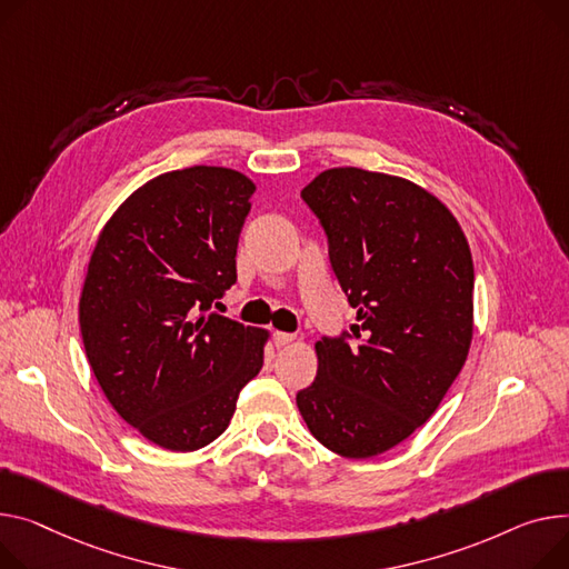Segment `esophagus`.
I'll list each match as a JSON object with an SVG mask.
<instances>
[{
	"instance_id": "34e87169",
	"label": "esophagus",
	"mask_w": 569,
	"mask_h": 569,
	"mask_svg": "<svg viewBox=\"0 0 569 569\" xmlns=\"http://www.w3.org/2000/svg\"><path fill=\"white\" fill-rule=\"evenodd\" d=\"M292 340H295V333H286V331H277V333H274V346H277V348L290 346Z\"/></svg>"
}]
</instances>
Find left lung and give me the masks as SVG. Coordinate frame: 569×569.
I'll return each mask as SVG.
<instances>
[{
  "instance_id": "obj_1",
  "label": "left lung",
  "mask_w": 569,
  "mask_h": 569,
  "mask_svg": "<svg viewBox=\"0 0 569 569\" xmlns=\"http://www.w3.org/2000/svg\"><path fill=\"white\" fill-rule=\"evenodd\" d=\"M301 201L357 313L350 331L318 340L316 382L297 407L338 456H380L430 419L467 361L471 251L450 210L396 176L329 169Z\"/></svg>"
}]
</instances>
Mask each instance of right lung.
<instances>
[{
  "instance_id": "obj_1",
  "label": "right lung",
  "mask_w": 569,
  "mask_h": 569,
  "mask_svg": "<svg viewBox=\"0 0 569 569\" xmlns=\"http://www.w3.org/2000/svg\"><path fill=\"white\" fill-rule=\"evenodd\" d=\"M253 189L223 167L158 176L93 249L80 299L89 363L121 419L162 448L214 441L262 368L264 331L212 311L238 281Z\"/></svg>"
}]
</instances>
